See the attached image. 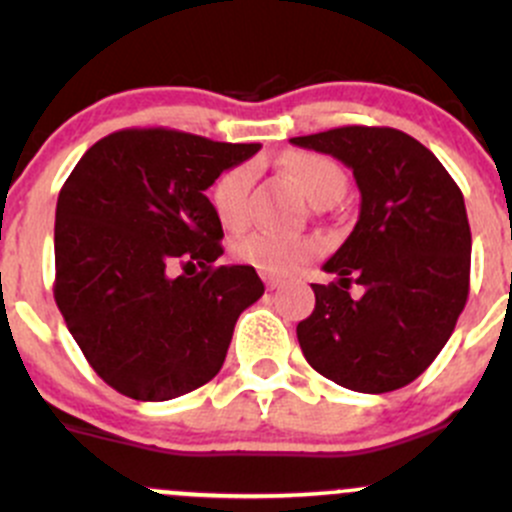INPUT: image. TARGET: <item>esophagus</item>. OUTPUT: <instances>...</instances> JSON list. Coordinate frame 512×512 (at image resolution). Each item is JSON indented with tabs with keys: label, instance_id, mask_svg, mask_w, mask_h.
<instances>
[{
	"label": "esophagus",
	"instance_id": "obj_1",
	"mask_svg": "<svg viewBox=\"0 0 512 512\" xmlns=\"http://www.w3.org/2000/svg\"><path fill=\"white\" fill-rule=\"evenodd\" d=\"M262 280H265V287L270 289V292H272V289H277V287L282 285V282L277 280V277H272V275H262Z\"/></svg>",
	"mask_w": 512,
	"mask_h": 512
}]
</instances>
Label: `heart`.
Listing matches in <instances>:
<instances>
[{"label":"heart","instance_id":"obj_1","mask_svg":"<svg viewBox=\"0 0 512 512\" xmlns=\"http://www.w3.org/2000/svg\"><path fill=\"white\" fill-rule=\"evenodd\" d=\"M280 165L314 205L334 203L347 185L344 170L332 158L319 156V153H287ZM250 185L252 170L247 165H232L215 180L210 200H213L215 215L225 227L235 230V227L245 225L247 215H250ZM319 252H322V245L314 237L277 235L270 230L247 232L235 242L237 260L275 277L294 275Z\"/></svg>","mask_w":512,"mask_h":512}]
</instances>
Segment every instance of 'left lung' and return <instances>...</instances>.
<instances>
[{
    "label": "left lung",
    "mask_w": 512,
    "mask_h": 512,
    "mask_svg": "<svg viewBox=\"0 0 512 512\" xmlns=\"http://www.w3.org/2000/svg\"><path fill=\"white\" fill-rule=\"evenodd\" d=\"M354 170L361 210L327 260L337 282L312 285L297 324L304 359L344 389L386 394L431 366L456 329L471 285V225L456 180L409 133L342 126L292 138ZM361 284L354 300L348 287Z\"/></svg>",
    "instance_id": "left-lung-1"
}]
</instances>
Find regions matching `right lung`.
Segmentation results:
<instances>
[{"label": "right lung", "instance_id": "obj_1", "mask_svg": "<svg viewBox=\"0 0 512 512\" xmlns=\"http://www.w3.org/2000/svg\"><path fill=\"white\" fill-rule=\"evenodd\" d=\"M257 151L260 143L175 128H123L66 178L54 299L91 369L118 394L168 401L223 366L237 317L265 285L255 267L215 265L223 225L205 190Z\"/></svg>", "mask_w": 512, "mask_h": 512}]
</instances>
